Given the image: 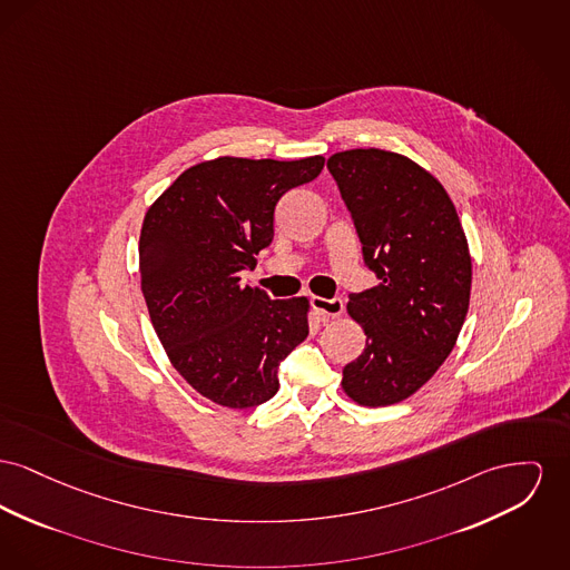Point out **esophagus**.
I'll return each instance as SVG.
<instances>
[{"label": "esophagus", "instance_id": "34e87169", "mask_svg": "<svg viewBox=\"0 0 570 570\" xmlns=\"http://www.w3.org/2000/svg\"><path fill=\"white\" fill-rule=\"evenodd\" d=\"M312 307H314L323 318H337V316L344 312V302H342V299L312 297Z\"/></svg>", "mask_w": 570, "mask_h": 570}]
</instances>
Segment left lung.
Listing matches in <instances>:
<instances>
[{
	"label": "left lung",
	"instance_id": "obj_1",
	"mask_svg": "<svg viewBox=\"0 0 570 570\" xmlns=\"http://www.w3.org/2000/svg\"><path fill=\"white\" fill-rule=\"evenodd\" d=\"M327 168L379 277L348 297L366 346L342 370V390L364 406L396 404L435 374L461 334L471 295L468 236L443 185L404 155L355 148L332 155Z\"/></svg>",
	"mask_w": 570,
	"mask_h": 570
}]
</instances>
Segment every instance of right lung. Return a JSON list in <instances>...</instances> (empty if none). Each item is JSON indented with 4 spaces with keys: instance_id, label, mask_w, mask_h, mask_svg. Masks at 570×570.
<instances>
[{
    "instance_id": "obj_1",
    "label": "right lung",
    "mask_w": 570,
    "mask_h": 570,
    "mask_svg": "<svg viewBox=\"0 0 570 570\" xmlns=\"http://www.w3.org/2000/svg\"><path fill=\"white\" fill-rule=\"evenodd\" d=\"M297 161L217 157L185 169L146 210L141 293L171 366L204 399L249 409L279 390V362L307 337V297L268 299L240 271L273 240L277 200L314 180Z\"/></svg>"
}]
</instances>
